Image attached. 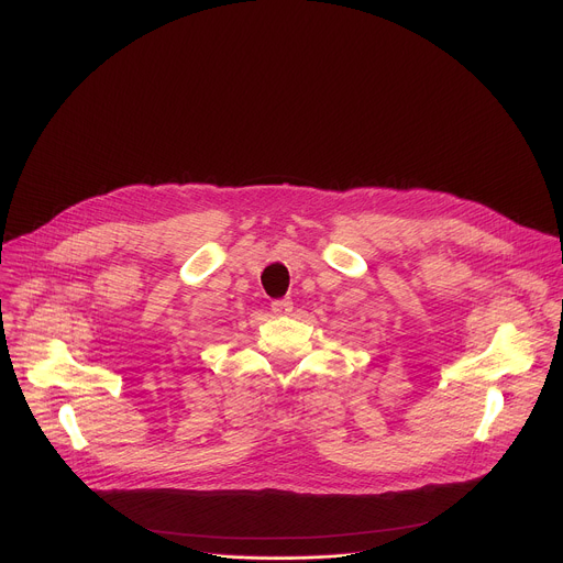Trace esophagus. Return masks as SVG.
Masks as SVG:
<instances>
[{
  "mask_svg": "<svg viewBox=\"0 0 563 563\" xmlns=\"http://www.w3.org/2000/svg\"><path fill=\"white\" fill-rule=\"evenodd\" d=\"M271 308H273L275 316H288L290 310H292V301L290 299H275L271 303Z\"/></svg>",
  "mask_w": 563,
  "mask_h": 563,
  "instance_id": "1",
  "label": "esophagus"
}]
</instances>
